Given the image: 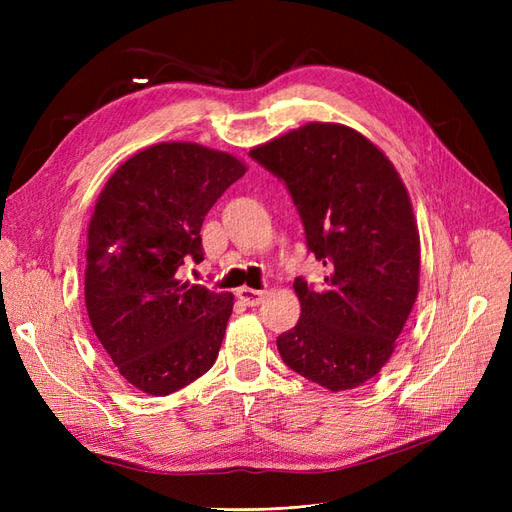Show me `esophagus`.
I'll list each match as a JSON object with an SVG mask.
<instances>
[{
	"instance_id": "esophagus-1",
	"label": "esophagus",
	"mask_w": 512,
	"mask_h": 512,
	"mask_svg": "<svg viewBox=\"0 0 512 512\" xmlns=\"http://www.w3.org/2000/svg\"><path fill=\"white\" fill-rule=\"evenodd\" d=\"M237 297L247 305V307H256L265 299V290H254V288H239Z\"/></svg>"
}]
</instances>
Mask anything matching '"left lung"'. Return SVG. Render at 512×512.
<instances>
[{"instance_id": "8db88e82", "label": "left lung", "mask_w": 512, "mask_h": 512, "mask_svg": "<svg viewBox=\"0 0 512 512\" xmlns=\"http://www.w3.org/2000/svg\"><path fill=\"white\" fill-rule=\"evenodd\" d=\"M250 156L286 183L307 250L329 275L294 280L301 318L277 337L284 363L333 393L356 389L391 359L418 294L421 241L391 160L342 123H307Z\"/></svg>"}]
</instances>
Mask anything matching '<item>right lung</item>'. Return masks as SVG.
<instances>
[{"label":"right lung","mask_w":512,"mask_h":512,"mask_svg":"<svg viewBox=\"0 0 512 512\" xmlns=\"http://www.w3.org/2000/svg\"><path fill=\"white\" fill-rule=\"evenodd\" d=\"M245 164L196 143L151 145L123 162L87 230L85 305L123 380L147 395L188 386L218 359L232 294L179 280L203 260L205 215Z\"/></svg>","instance_id":"obj_1"}]
</instances>
